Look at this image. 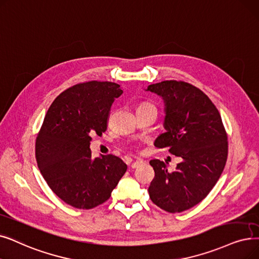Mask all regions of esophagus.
I'll use <instances>...</instances> for the list:
<instances>
[{"mask_svg": "<svg viewBox=\"0 0 259 259\" xmlns=\"http://www.w3.org/2000/svg\"><path fill=\"white\" fill-rule=\"evenodd\" d=\"M143 163V161H136V162H133L132 163V165H131V168H133V169H134V168H137V167H139L141 164Z\"/></svg>", "mask_w": 259, "mask_h": 259, "instance_id": "esophagus-1", "label": "esophagus"}]
</instances>
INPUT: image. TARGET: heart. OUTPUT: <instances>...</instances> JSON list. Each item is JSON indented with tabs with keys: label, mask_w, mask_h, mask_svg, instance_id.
Masks as SVG:
<instances>
[{
	"label": "heart",
	"mask_w": 259,
	"mask_h": 259,
	"mask_svg": "<svg viewBox=\"0 0 259 259\" xmlns=\"http://www.w3.org/2000/svg\"><path fill=\"white\" fill-rule=\"evenodd\" d=\"M142 108H153V109L156 110L155 106H154L153 104H151V103H143V104H141V105L139 106L138 109H142Z\"/></svg>",
	"instance_id": "heart-1"
}]
</instances>
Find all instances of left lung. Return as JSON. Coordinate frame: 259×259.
Instances as JSON below:
<instances>
[{"label":"left lung","instance_id":"left-lung-1","mask_svg":"<svg viewBox=\"0 0 259 259\" xmlns=\"http://www.w3.org/2000/svg\"><path fill=\"white\" fill-rule=\"evenodd\" d=\"M147 90L162 96L166 106V132L154 146L182 157L171 172L160 160L149 162L154 169L149 197L168 212H181L198 204L217 183L228 159V134L218 109L197 87L165 80Z\"/></svg>","mask_w":259,"mask_h":259}]
</instances>
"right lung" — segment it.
<instances>
[{"label": "right lung", "instance_id": "obj_1", "mask_svg": "<svg viewBox=\"0 0 259 259\" xmlns=\"http://www.w3.org/2000/svg\"><path fill=\"white\" fill-rule=\"evenodd\" d=\"M122 93L110 81L77 83L55 98L36 140L39 169L69 205L90 209L110 197L127 165L113 154L92 157L91 136L108 128L111 106Z\"/></svg>", "mask_w": 259, "mask_h": 259}]
</instances>
